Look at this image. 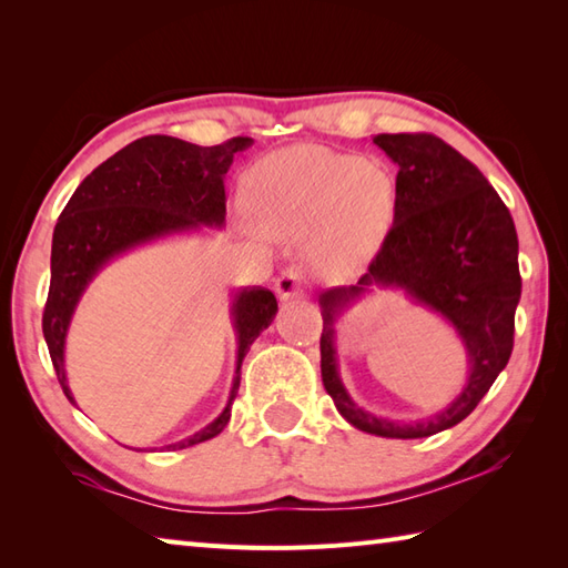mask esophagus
I'll use <instances>...</instances> for the list:
<instances>
[{"mask_svg":"<svg viewBox=\"0 0 568 568\" xmlns=\"http://www.w3.org/2000/svg\"><path fill=\"white\" fill-rule=\"evenodd\" d=\"M274 292L282 301L301 296V292H304V274H301V270L296 267H286L280 276H276Z\"/></svg>","mask_w":568,"mask_h":568,"instance_id":"1","label":"esophagus"}]
</instances>
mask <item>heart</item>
Masks as SVG:
<instances>
[{"mask_svg":"<svg viewBox=\"0 0 568 568\" xmlns=\"http://www.w3.org/2000/svg\"><path fill=\"white\" fill-rule=\"evenodd\" d=\"M243 199L264 233L313 231L311 257L331 274L359 270L382 247L396 211V186L384 168L311 143L257 160L243 180Z\"/></svg>","mask_w":568,"mask_h":568,"instance_id":"heart-1","label":"heart"}]
</instances>
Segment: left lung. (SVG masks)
I'll use <instances>...</instances> for the list:
<instances>
[{"label":"left lung","instance_id":"left-lung-1","mask_svg":"<svg viewBox=\"0 0 568 568\" xmlns=\"http://www.w3.org/2000/svg\"><path fill=\"white\" fill-rule=\"evenodd\" d=\"M374 143L396 162V211L369 272L318 296L321 374L339 415L357 430L415 439L443 433L469 415L513 352L520 301L518 233L496 189L455 148L430 133H379ZM374 287H400L443 315L460 335L470 372L447 409L423 422H390L359 409L338 379L334 323Z\"/></svg>","mask_w":568,"mask_h":568}]
</instances>
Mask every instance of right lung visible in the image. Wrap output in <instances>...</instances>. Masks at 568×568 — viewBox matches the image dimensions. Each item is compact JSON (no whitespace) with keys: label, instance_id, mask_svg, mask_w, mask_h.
Listing matches in <instances>:
<instances>
[{"label":"right lung","instance_id":"add662e5","mask_svg":"<svg viewBox=\"0 0 568 568\" xmlns=\"http://www.w3.org/2000/svg\"><path fill=\"white\" fill-rule=\"evenodd\" d=\"M250 145L252 138L243 135L211 148L172 135H145L121 148L74 189L53 231L50 292L43 311V337L70 403L74 398L65 376V339L87 286L123 252L160 237L223 229L225 172L231 170L235 153ZM274 316L276 298L270 288L252 286L235 292L231 318L237 352L229 403L216 420L168 447L184 449L206 443L229 425L243 359Z\"/></svg>","mask_w":568,"mask_h":568}]
</instances>
